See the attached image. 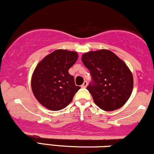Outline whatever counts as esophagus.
<instances>
[{"mask_svg": "<svg viewBox=\"0 0 154 154\" xmlns=\"http://www.w3.org/2000/svg\"><path fill=\"white\" fill-rule=\"evenodd\" d=\"M87 85H88V82H87V81H85V82H83V84L82 85H81V87L83 88H85L87 87Z\"/></svg>", "mask_w": 154, "mask_h": 154, "instance_id": "esophagus-1", "label": "esophagus"}]
</instances>
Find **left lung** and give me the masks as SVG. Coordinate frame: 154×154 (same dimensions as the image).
<instances>
[{"label": "left lung", "mask_w": 154, "mask_h": 154, "mask_svg": "<svg viewBox=\"0 0 154 154\" xmlns=\"http://www.w3.org/2000/svg\"><path fill=\"white\" fill-rule=\"evenodd\" d=\"M92 81L87 87L95 103L104 111L119 109L128 101L133 77L126 63L109 50L90 51L82 56Z\"/></svg>", "instance_id": "left-lung-1"}]
</instances>
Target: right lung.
Listing matches in <instances>:
<instances>
[{
    "instance_id": "1",
    "label": "right lung",
    "mask_w": 154,
    "mask_h": 154,
    "mask_svg": "<svg viewBox=\"0 0 154 154\" xmlns=\"http://www.w3.org/2000/svg\"><path fill=\"white\" fill-rule=\"evenodd\" d=\"M78 59L75 51L56 50L38 63L32 77V90L39 103L52 111L64 109L80 89L69 69Z\"/></svg>"
}]
</instances>
